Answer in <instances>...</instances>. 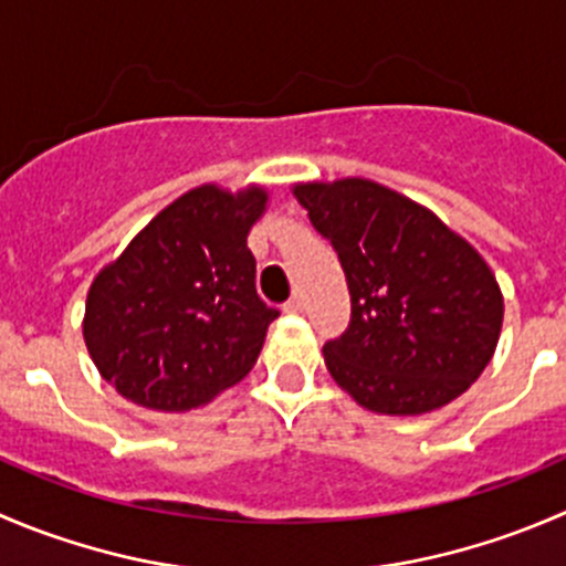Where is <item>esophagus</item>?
Here are the masks:
<instances>
[{"label":"esophagus","mask_w":566,"mask_h":566,"mask_svg":"<svg viewBox=\"0 0 566 566\" xmlns=\"http://www.w3.org/2000/svg\"><path fill=\"white\" fill-rule=\"evenodd\" d=\"M284 312H287V315H298V312H304V298H301V295H293V298L284 304Z\"/></svg>","instance_id":"34e87169"}]
</instances>
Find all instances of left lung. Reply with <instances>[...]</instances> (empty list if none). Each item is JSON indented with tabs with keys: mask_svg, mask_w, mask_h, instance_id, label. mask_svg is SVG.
Instances as JSON below:
<instances>
[{
	"mask_svg": "<svg viewBox=\"0 0 566 566\" xmlns=\"http://www.w3.org/2000/svg\"><path fill=\"white\" fill-rule=\"evenodd\" d=\"M337 251L348 328L323 345L334 381L378 415L440 409L484 373L503 295L479 251L426 207L370 182L295 185Z\"/></svg>",
	"mask_w": 566,
	"mask_h": 566,
	"instance_id": "obj_1",
	"label": "left lung"
}]
</instances>
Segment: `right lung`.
<instances>
[{
    "mask_svg": "<svg viewBox=\"0 0 566 566\" xmlns=\"http://www.w3.org/2000/svg\"><path fill=\"white\" fill-rule=\"evenodd\" d=\"M268 193L201 185L91 284L82 334L104 381L157 411H188L254 367L279 310L256 295L245 245Z\"/></svg>",
    "mask_w": 566,
    "mask_h": 566,
    "instance_id": "add662e5",
    "label": "right lung"
}]
</instances>
